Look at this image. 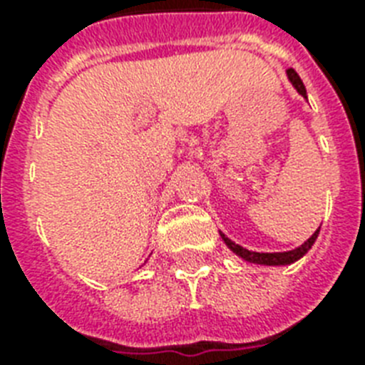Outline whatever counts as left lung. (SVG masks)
Here are the masks:
<instances>
[{
  "instance_id": "1",
  "label": "left lung",
  "mask_w": 365,
  "mask_h": 365,
  "mask_svg": "<svg viewBox=\"0 0 365 365\" xmlns=\"http://www.w3.org/2000/svg\"><path fill=\"white\" fill-rule=\"evenodd\" d=\"M288 77H289V81H292V85L297 88V93L307 98L305 85H303L301 77L297 76V71H295L294 68H289L288 70ZM318 233H320V229H317V231L312 233L311 239L307 240V242L301 244L299 248L289 250V252H274V254H259V252H250V250L242 248L240 244H235L233 240L227 239V237H225L223 233H220V235H222L223 242L227 244L229 248L233 250L235 254L240 255L242 259L250 261V263H259V265H289V263H294V261H297L299 257H303V255H305L307 252L311 250V246L314 244V240H317Z\"/></svg>"
}]
</instances>
